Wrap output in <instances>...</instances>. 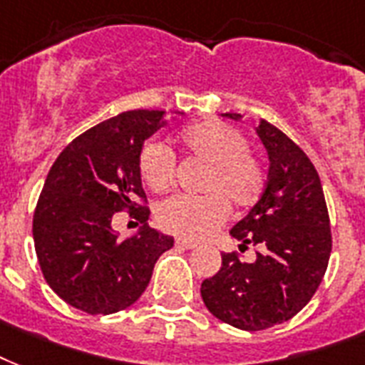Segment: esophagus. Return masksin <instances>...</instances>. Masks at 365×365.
<instances>
[{"label": "esophagus", "mask_w": 365, "mask_h": 365, "mask_svg": "<svg viewBox=\"0 0 365 365\" xmlns=\"http://www.w3.org/2000/svg\"><path fill=\"white\" fill-rule=\"evenodd\" d=\"M175 244H177V247H182V250H196L197 247V244L196 242H190V240H177V242H175Z\"/></svg>", "instance_id": "obj_1"}]
</instances>
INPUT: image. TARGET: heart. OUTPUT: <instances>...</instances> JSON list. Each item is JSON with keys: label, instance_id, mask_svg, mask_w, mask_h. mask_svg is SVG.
Returning <instances> with one entry per match:
<instances>
[{"label": "heart", "instance_id": "1", "mask_svg": "<svg viewBox=\"0 0 365 365\" xmlns=\"http://www.w3.org/2000/svg\"><path fill=\"white\" fill-rule=\"evenodd\" d=\"M179 146L190 158L205 163L197 197H171L158 207V225L186 240H203L221 228L234 209L251 207L264 190L267 175L247 152V138L222 121H200L179 133ZM138 171L146 186L165 192L173 186L175 158L168 146L150 140L138 156Z\"/></svg>", "mask_w": 365, "mask_h": 365}]
</instances>
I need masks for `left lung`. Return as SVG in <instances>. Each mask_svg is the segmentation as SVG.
<instances>
[{
  "label": "left lung",
  "mask_w": 365,
  "mask_h": 365,
  "mask_svg": "<svg viewBox=\"0 0 365 365\" xmlns=\"http://www.w3.org/2000/svg\"><path fill=\"white\" fill-rule=\"evenodd\" d=\"M242 121L240 114H222ZM267 148L268 180L259 202L232 227V238L253 244V262L222 253V267L203 279L202 299L215 318L259 331L297 314L322 284L331 255V230L318 171L297 144L272 123L255 129ZM240 245V247H242Z\"/></svg>",
  "instance_id": "8db88e82"
}]
</instances>
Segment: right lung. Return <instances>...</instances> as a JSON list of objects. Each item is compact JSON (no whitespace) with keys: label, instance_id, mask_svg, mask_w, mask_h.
Instances as JSON below:
<instances>
[{"label":"right lung","instance_id":"obj_1","mask_svg":"<svg viewBox=\"0 0 365 365\" xmlns=\"http://www.w3.org/2000/svg\"><path fill=\"white\" fill-rule=\"evenodd\" d=\"M182 114V112H175ZM168 123L163 110H131L81 133L53 163L34 213V245L47 284L70 307L112 314L131 307L173 236L148 227L138 156ZM129 208L143 227L125 240L111 228Z\"/></svg>","mask_w":365,"mask_h":365}]
</instances>
